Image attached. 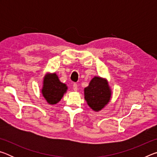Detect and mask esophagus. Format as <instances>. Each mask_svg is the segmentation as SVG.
Segmentation results:
<instances>
[{
    "mask_svg": "<svg viewBox=\"0 0 157 157\" xmlns=\"http://www.w3.org/2000/svg\"><path fill=\"white\" fill-rule=\"evenodd\" d=\"M73 89L75 91H78V84H77L76 83H74L73 84Z\"/></svg>",
    "mask_w": 157,
    "mask_h": 157,
    "instance_id": "esophagus-1",
    "label": "esophagus"
}]
</instances>
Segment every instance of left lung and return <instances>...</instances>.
I'll return each instance as SVG.
<instances>
[{"mask_svg":"<svg viewBox=\"0 0 157 157\" xmlns=\"http://www.w3.org/2000/svg\"><path fill=\"white\" fill-rule=\"evenodd\" d=\"M84 91L85 100L95 111L102 110L111 97V91L107 80L100 77L95 76Z\"/></svg>","mask_w":157,"mask_h":157,"instance_id":"left-lung-1","label":"left lung"}]
</instances>
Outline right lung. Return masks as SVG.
Returning a JSON list of instances; mask_svg holds the SVG:
<instances>
[{
	"instance_id": "add662e5",
	"label": "right lung",
	"mask_w": 157,
	"mask_h": 157,
	"mask_svg": "<svg viewBox=\"0 0 157 157\" xmlns=\"http://www.w3.org/2000/svg\"><path fill=\"white\" fill-rule=\"evenodd\" d=\"M67 89L66 84L60 82L55 73H47L44 78L41 94L50 105L59 102Z\"/></svg>"
}]
</instances>
